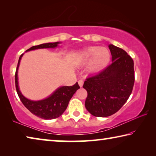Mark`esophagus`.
<instances>
[{
    "label": "esophagus",
    "mask_w": 156,
    "mask_h": 156,
    "mask_svg": "<svg viewBox=\"0 0 156 156\" xmlns=\"http://www.w3.org/2000/svg\"><path fill=\"white\" fill-rule=\"evenodd\" d=\"M83 84H84V80H78V84H79V86L80 87H83Z\"/></svg>",
    "instance_id": "obj_1"
}]
</instances>
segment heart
<instances>
[{"mask_svg":"<svg viewBox=\"0 0 156 156\" xmlns=\"http://www.w3.org/2000/svg\"><path fill=\"white\" fill-rule=\"evenodd\" d=\"M80 59L86 62L91 60L89 69L99 70L108 65L111 60V53L107 48L100 47H90L80 53Z\"/></svg>","mask_w":156,"mask_h":156,"instance_id":"1","label":"heart"}]
</instances>
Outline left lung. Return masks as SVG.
Wrapping results in <instances>:
<instances>
[{
	"label": "left lung",
	"mask_w": 156,
	"mask_h": 156,
	"mask_svg": "<svg viewBox=\"0 0 156 156\" xmlns=\"http://www.w3.org/2000/svg\"><path fill=\"white\" fill-rule=\"evenodd\" d=\"M109 48L112 64L88 77L83 86L87 91L86 109L96 117H107L120 109L130 96L135 81L131 57L113 44Z\"/></svg>",
	"instance_id": "left-lung-1"
}]
</instances>
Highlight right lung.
<instances>
[{"label": "right lung", "mask_w": 156, "mask_h": 156, "mask_svg": "<svg viewBox=\"0 0 156 156\" xmlns=\"http://www.w3.org/2000/svg\"><path fill=\"white\" fill-rule=\"evenodd\" d=\"M59 43V42H56V43L41 44L39 45L31 47L26 51L37 49L54 48V47H56ZM23 56V54H21L19 58L15 73L16 89L17 94L21 102L31 113H32L34 115L38 116L39 118L45 120H51L58 118L67 109L69 102L72 98L73 95L76 93V91L78 89H80L78 83L73 84V86L61 87L56 89L51 96L44 100L33 101V100L26 98L20 91L18 83V69L19 67L20 59Z\"/></svg>", "instance_id": "add662e5"}]
</instances>
